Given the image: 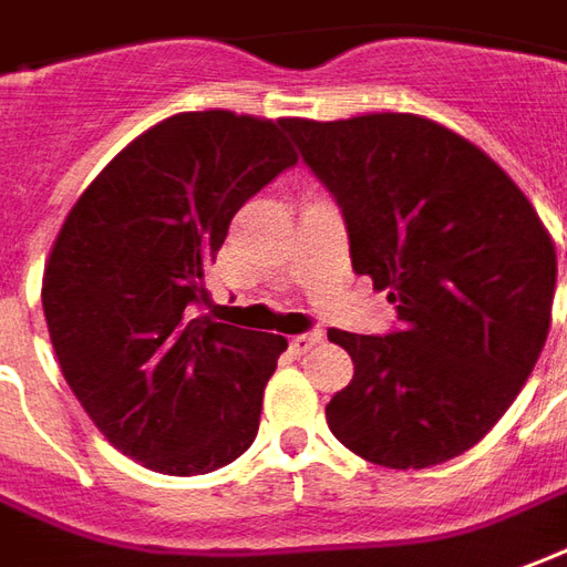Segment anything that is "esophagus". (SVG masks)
I'll return each instance as SVG.
<instances>
[{"instance_id": "1", "label": "esophagus", "mask_w": 567, "mask_h": 567, "mask_svg": "<svg viewBox=\"0 0 567 567\" xmlns=\"http://www.w3.org/2000/svg\"><path fill=\"white\" fill-rule=\"evenodd\" d=\"M318 342H321V333H318V330H315V333H299L290 339V351L292 354H306V351L315 349Z\"/></svg>"}]
</instances>
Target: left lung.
Returning a JSON list of instances; mask_svg holds the SVG:
<instances>
[{"mask_svg": "<svg viewBox=\"0 0 567 567\" xmlns=\"http://www.w3.org/2000/svg\"><path fill=\"white\" fill-rule=\"evenodd\" d=\"M333 194L354 275L389 290L385 336L330 330L354 361L327 404L351 454L425 470L485 439L544 351L556 246L475 144L413 113L280 120Z\"/></svg>", "mask_w": 567, "mask_h": 567, "instance_id": "8db88e82", "label": "left lung"}]
</instances>
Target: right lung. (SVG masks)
I'll use <instances>...</instances> for the list:
<instances>
[{
  "label": "right lung",
  "instance_id": "1",
  "mask_svg": "<svg viewBox=\"0 0 567 567\" xmlns=\"http://www.w3.org/2000/svg\"><path fill=\"white\" fill-rule=\"evenodd\" d=\"M296 154L280 123L178 113L104 166L42 277L64 380L116 451L163 475L234 463L259 432L284 336L197 315L237 209Z\"/></svg>",
  "mask_w": 567,
  "mask_h": 567
}]
</instances>
